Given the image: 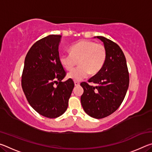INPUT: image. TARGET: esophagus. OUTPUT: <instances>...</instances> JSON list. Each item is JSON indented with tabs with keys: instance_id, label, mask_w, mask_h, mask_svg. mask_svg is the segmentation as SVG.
Returning a JSON list of instances; mask_svg holds the SVG:
<instances>
[{
	"instance_id": "34e87169",
	"label": "esophagus",
	"mask_w": 152,
	"mask_h": 152,
	"mask_svg": "<svg viewBox=\"0 0 152 152\" xmlns=\"http://www.w3.org/2000/svg\"><path fill=\"white\" fill-rule=\"evenodd\" d=\"M74 84H75L76 86H78L80 85V82H77V81H75V82H74Z\"/></svg>"
}]
</instances>
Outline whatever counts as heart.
<instances>
[{
    "instance_id": "1",
    "label": "heart",
    "mask_w": 152,
    "mask_h": 152,
    "mask_svg": "<svg viewBox=\"0 0 152 152\" xmlns=\"http://www.w3.org/2000/svg\"><path fill=\"white\" fill-rule=\"evenodd\" d=\"M70 54L61 55L59 58L61 66L70 71L76 65L79 66L68 74V78L74 81H80L88 75L99 72L107 60V51L105 46L91 40H81L71 46Z\"/></svg>"
}]
</instances>
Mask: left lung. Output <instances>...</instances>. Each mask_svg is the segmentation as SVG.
Segmentation results:
<instances>
[{"label":"left lung","instance_id":"left-lung-1","mask_svg":"<svg viewBox=\"0 0 152 152\" xmlns=\"http://www.w3.org/2000/svg\"><path fill=\"white\" fill-rule=\"evenodd\" d=\"M107 49V60L99 72L83 82L81 104L87 114L95 119H102L111 115L121 104L127 93L129 76L124 53L116 43L102 36H96Z\"/></svg>","mask_w":152,"mask_h":152}]
</instances>
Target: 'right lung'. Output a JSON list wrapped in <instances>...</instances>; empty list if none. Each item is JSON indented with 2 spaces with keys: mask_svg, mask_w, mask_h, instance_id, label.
<instances>
[{
  "mask_svg": "<svg viewBox=\"0 0 152 152\" xmlns=\"http://www.w3.org/2000/svg\"><path fill=\"white\" fill-rule=\"evenodd\" d=\"M61 36L50 35L38 40L25 59L21 86L29 104L36 112L50 119L64 114L74 87L59 60Z\"/></svg>",
  "mask_w": 152,
  "mask_h": 152,
  "instance_id": "1",
  "label": "right lung"
}]
</instances>
